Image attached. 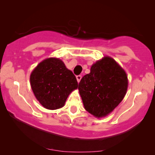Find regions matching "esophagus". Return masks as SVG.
<instances>
[{
  "label": "esophagus",
  "mask_w": 155,
  "mask_h": 155,
  "mask_svg": "<svg viewBox=\"0 0 155 155\" xmlns=\"http://www.w3.org/2000/svg\"><path fill=\"white\" fill-rule=\"evenodd\" d=\"M76 79H77L78 82H79V81H81V75L76 76Z\"/></svg>",
  "instance_id": "obj_1"
}]
</instances>
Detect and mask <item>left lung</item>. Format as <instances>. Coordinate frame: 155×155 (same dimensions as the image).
Listing matches in <instances>:
<instances>
[{"label": "left lung", "instance_id": "left-lung-1", "mask_svg": "<svg viewBox=\"0 0 155 155\" xmlns=\"http://www.w3.org/2000/svg\"><path fill=\"white\" fill-rule=\"evenodd\" d=\"M128 80L122 67L110 57H104L84 76L79 91L84 106L97 118L107 116L123 100Z\"/></svg>", "mask_w": 155, "mask_h": 155}]
</instances>
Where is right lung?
Instances as JSON below:
<instances>
[{"mask_svg": "<svg viewBox=\"0 0 155 155\" xmlns=\"http://www.w3.org/2000/svg\"><path fill=\"white\" fill-rule=\"evenodd\" d=\"M30 81L37 100L50 110L64 106L71 92L78 87L76 76L59 58L41 62L32 71Z\"/></svg>", "mask_w": 155, "mask_h": 155, "instance_id": "1", "label": "right lung"}]
</instances>
